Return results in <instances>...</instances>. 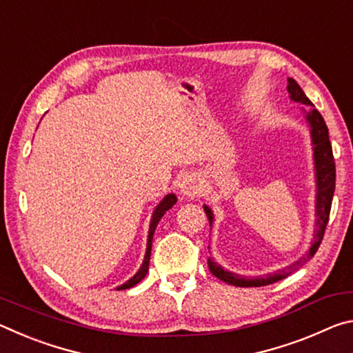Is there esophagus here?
I'll return each instance as SVG.
<instances>
[{
	"mask_svg": "<svg viewBox=\"0 0 353 353\" xmlns=\"http://www.w3.org/2000/svg\"><path fill=\"white\" fill-rule=\"evenodd\" d=\"M179 188H181V194L185 196V198H196V196L202 194L205 185L198 174H188L179 183Z\"/></svg>",
	"mask_w": 353,
	"mask_h": 353,
	"instance_id": "obj_1",
	"label": "esophagus"
}]
</instances>
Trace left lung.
<instances>
[{
    "mask_svg": "<svg viewBox=\"0 0 353 353\" xmlns=\"http://www.w3.org/2000/svg\"><path fill=\"white\" fill-rule=\"evenodd\" d=\"M286 90L290 93V99L294 101V103L303 104L302 113L305 117V121L310 128V139H312V146H313V163H314V182H316V196H314V234H313V241L312 246H310L308 252L301 256L297 261L292 263V265L283 268V270H279L272 274H266V276H256V277H246L240 276V274L224 270L219 263L214 261L213 256H208L207 265L208 270L213 274L214 277H218L223 282L234 285V286H241V288H249V286H266L274 282H279L285 277H288L290 274L297 271L299 268H302L305 263L312 259L316 254L319 244L322 241V236H324L325 227L328 223V216H330V208H332V199L334 193V181H336V172H334V160H333V151L330 140H328V129L327 124L322 118L321 113L314 109L312 101L307 98V94L299 87V83L288 77V85H286ZM307 109L305 110V107ZM204 210L208 218V223L210 227L213 225V212L212 208L204 204ZM210 249V248H208Z\"/></svg>",
    "mask_w": 353,
    "mask_h": 353,
    "instance_id": "1",
    "label": "left lung"
}]
</instances>
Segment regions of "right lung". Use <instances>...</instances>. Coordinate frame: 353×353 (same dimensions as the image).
I'll use <instances>...</instances> for the list:
<instances>
[{
  "instance_id": "right-lung-1",
  "label": "right lung",
  "mask_w": 353,
  "mask_h": 353,
  "mask_svg": "<svg viewBox=\"0 0 353 353\" xmlns=\"http://www.w3.org/2000/svg\"><path fill=\"white\" fill-rule=\"evenodd\" d=\"M177 202V198L174 193H168L165 196V198L159 202L157 207L154 208L152 212V216H151V223H149V232H148V243H146V254H145V259H143V263L140 266V270L134 274V277H130L128 282H124L123 285L117 286L115 290H128V288H132L137 283H140L143 279L146 277V274L149 271V259H151V249H152V236H154V232L157 229V224L159 221L162 219L163 214L170 210V208L174 205Z\"/></svg>"
}]
</instances>
